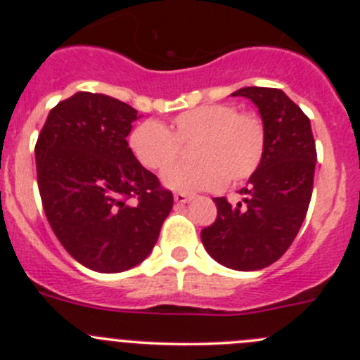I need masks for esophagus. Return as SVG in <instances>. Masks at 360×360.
Returning <instances> with one entry per match:
<instances>
[{"label":"esophagus","mask_w":360,"mask_h":360,"mask_svg":"<svg viewBox=\"0 0 360 360\" xmlns=\"http://www.w3.org/2000/svg\"><path fill=\"white\" fill-rule=\"evenodd\" d=\"M191 198H193V195L184 193V191H177V193H174V200H176V203H186L190 202Z\"/></svg>","instance_id":"obj_1"}]
</instances>
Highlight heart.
<instances>
[{
	"mask_svg": "<svg viewBox=\"0 0 360 360\" xmlns=\"http://www.w3.org/2000/svg\"><path fill=\"white\" fill-rule=\"evenodd\" d=\"M266 125L259 112L238 111L235 104L214 103L191 108L170 120L169 127L148 120L129 136L137 162L150 170H163L190 148L191 162L163 172L172 190H217L238 184L256 174L266 153Z\"/></svg>",
	"mask_w": 360,
	"mask_h": 360,
	"instance_id": "1",
	"label": "heart"
}]
</instances>
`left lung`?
Segmentation results:
<instances>
[{
	"label": "left lung",
	"mask_w": 360,
	"mask_h": 360,
	"mask_svg": "<svg viewBox=\"0 0 360 360\" xmlns=\"http://www.w3.org/2000/svg\"><path fill=\"white\" fill-rule=\"evenodd\" d=\"M231 96L257 106L266 125V153L240 190L244 203L214 198L217 217L200 237L217 263L252 271L275 263L296 238L310 205L317 150L310 120L281 89L245 86Z\"/></svg>",
	"instance_id": "8db88e82"
}]
</instances>
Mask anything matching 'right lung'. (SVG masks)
I'll use <instances>...</instances> for the list:
<instances>
[{
    "instance_id": "1",
    "label": "right lung",
    "mask_w": 360,
    "mask_h": 360,
    "mask_svg": "<svg viewBox=\"0 0 360 360\" xmlns=\"http://www.w3.org/2000/svg\"><path fill=\"white\" fill-rule=\"evenodd\" d=\"M137 111L110 96L78 92L49 112L34 146L36 174L53 233L83 266L101 274L146 259L174 205L130 151Z\"/></svg>"
}]
</instances>
